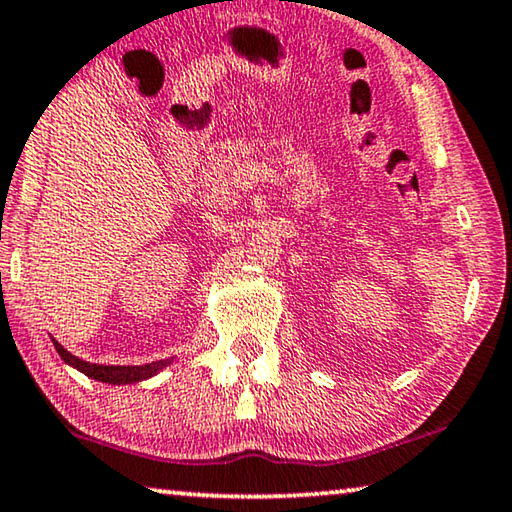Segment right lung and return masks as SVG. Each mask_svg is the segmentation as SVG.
Here are the masks:
<instances>
[{
	"label": "right lung",
	"mask_w": 512,
	"mask_h": 512,
	"mask_svg": "<svg viewBox=\"0 0 512 512\" xmlns=\"http://www.w3.org/2000/svg\"><path fill=\"white\" fill-rule=\"evenodd\" d=\"M54 348H57L61 359L68 361L70 366H75L77 371H82L84 375L93 377V380L109 382V384H130V382L146 380V377L155 375L160 368H164L171 361V359H162V361H153V364H146V366H100V364H89V361H82L75 355H70V352L61 348L57 341H54Z\"/></svg>",
	"instance_id": "obj_1"
}]
</instances>
